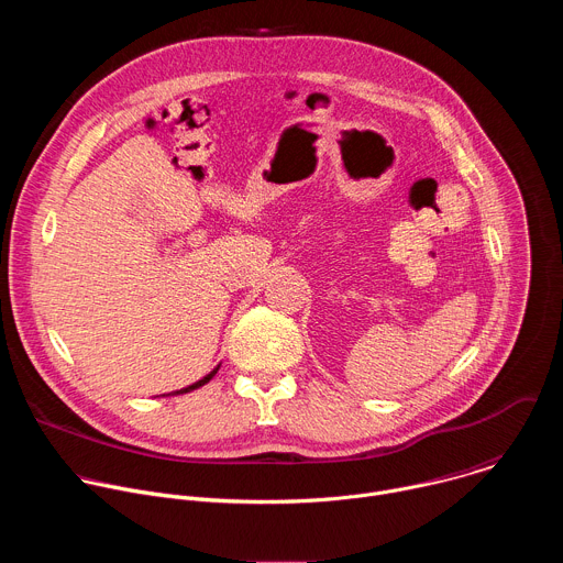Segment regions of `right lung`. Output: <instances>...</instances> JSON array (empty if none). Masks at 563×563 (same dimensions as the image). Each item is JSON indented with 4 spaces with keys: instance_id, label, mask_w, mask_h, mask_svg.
Returning a JSON list of instances; mask_svg holds the SVG:
<instances>
[{
    "instance_id": "add662e5",
    "label": "right lung",
    "mask_w": 563,
    "mask_h": 563,
    "mask_svg": "<svg viewBox=\"0 0 563 563\" xmlns=\"http://www.w3.org/2000/svg\"><path fill=\"white\" fill-rule=\"evenodd\" d=\"M216 372H218V367H216V369H213V372H211V374H207V376H205V378H200V380H198V383H194V385H189V387H187V389H183V391H191V389H196V387H200V385H205V383H209V380H211V378H213V374H216Z\"/></svg>"
}]
</instances>
